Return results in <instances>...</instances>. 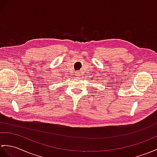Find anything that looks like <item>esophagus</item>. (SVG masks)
<instances>
[{
    "label": "esophagus",
    "mask_w": 157,
    "mask_h": 157,
    "mask_svg": "<svg viewBox=\"0 0 157 157\" xmlns=\"http://www.w3.org/2000/svg\"><path fill=\"white\" fill-rule=\"evenodd\" d=\"M80 75H81V72H80V71H77V72H75V78H79Z\"/></svg>",
    "instance_id": "obj_1"
}]
</instances>
